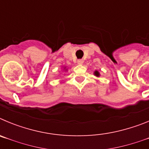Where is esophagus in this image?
I'll list each match as a JSON object with an SVG mask.
<instances>
[{"label": "esophagus", "mask_w": 149, "mask_h": 149, "mask_svg": "<svg viewBox=\"0 0 149 149\" xmlns=\"http://www.w3.org/2000/svg\"><path fill=\"white\" fill-rule=\"evenodd\" d=\"M83 63H84V60H77V64H79V65H82Z\"/></svg>", "instance_id": "1"}]
</instances>
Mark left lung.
Wrapping results in <instances>:
<instances>
[{"label":"left lung","instance_id":"left-lung-1","mask_svg":"<svg viewBox=\"0 0 149 149\" xmlns=\"http://www.w3.org/2000/svg\"><path fill=\"white\" fill-rule=\"evenodd\" d=\"M93 73H94V75L95 76V77H99L100 76H101V74H100L99 72H98V71H97V70L95 71V72H93Z\"/></svg>","mask_w":149,"mask_h":149}]
</instances>
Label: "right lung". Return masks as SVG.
Returning a JSON list of instances; mask_svg holds the SVG:
<instances>
[{
  "label": "right lung",
  "instance_id": "1",
  "mask_svg": "<svg viewBox=\"0 0 149 149\" xmlns=\"http://www.w3.org/2000/svg\"><path fill=\"white\" fill-rule=\"evenodd\" d=\"M63 72H67L68 71V68H67L66 66H63Z\"/></svg>",
  "mask_w": 149,
  "mask_h": 149
}]
</instances>
